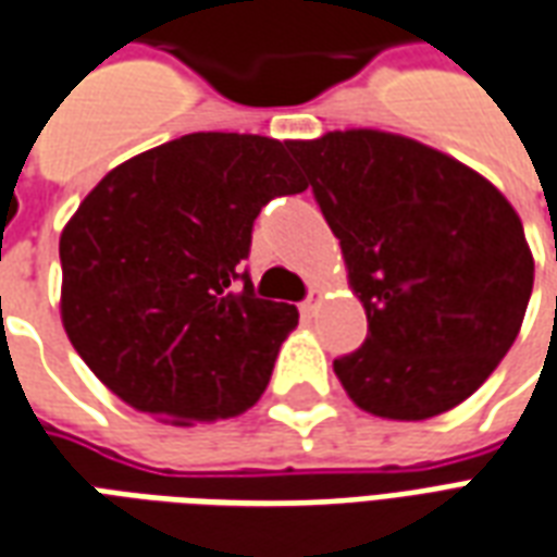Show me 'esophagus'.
I'll list each match as a JSON object with an SVG mask.
<instances>
[{"mask_svg": "<svg viewBox=\"0 0 557 557\" xmlns=\"http://www.w3.org/2000/svg\"><path fill=\"white\" fill-rule=\"evenodd\" d=\"M319 304H321V289H319V286H312L310 295H307V300H304V304H300V312H304V315H307V319H310L312 312L319 310Z\"/></svg>", "mask_w": 557, "mask_h": 557, "instance_id": "34e87169", "label": "esophagus"}]
</instances>
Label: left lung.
I'll use <instances>...</instances> for the list:
<instances>
[{"instance_id": "8db88e82", "label": "left lung", "mask_w": 557, "mask_h": 557, "mask_svg": "<svg viewBox=\"0 0 557 557\" xmlns=\"http://www.w3.org/2000/svg\"><path fill=\"white\" fill-rule=\"evenodd\" d=\"M339 238L369 336L333 372L366 413L422 422L467 401L517 339L534 257L496 185L381 129L286 141Z\"/></svg>"}]
</instances>
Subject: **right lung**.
<instances>
[{"mask_svg": "<svg viewBox=\"0 0 557 557\" xmlns=\"http://www.w3.org/2000/svg\"><path fill=\"white\" fill-rule=\"evenodd\" d=\"M304 188L286 141L238 132L111 168L59 242L61 324L90 372L168 425L257 405L298 310L257 298L242 259L259 209Z\"/></svg>", "mask_w": 557, "mask_h": 557, "instance_id": "obj_1", "label": "right lung"}]
</instances>
